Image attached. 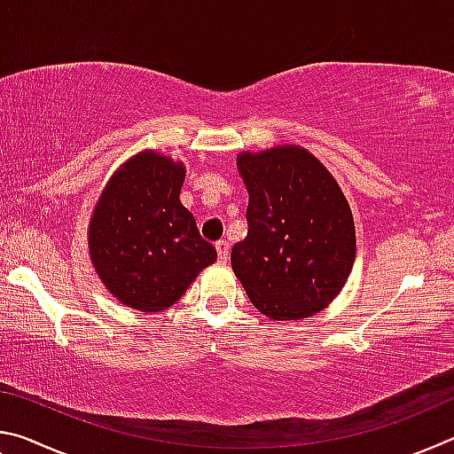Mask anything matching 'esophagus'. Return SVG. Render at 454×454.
<instances>
[{
  "label": "esophagus",
  "instance_id": "obj_1",
  "mask_svg": "<svg viewBox=\"0 0 454 454\" xmlns=\"http://www.w3.org/2000/svg\"><path fill=\"white\" fill-rule=\"evenodd\" d=\"M216 250H218V260H220V262L226 264L228 258H230V246H228V242L226 240H218L216 242Z\"/></svg>",
  "mask_w": 454,
  "mask_h": 454
}]
</instances>
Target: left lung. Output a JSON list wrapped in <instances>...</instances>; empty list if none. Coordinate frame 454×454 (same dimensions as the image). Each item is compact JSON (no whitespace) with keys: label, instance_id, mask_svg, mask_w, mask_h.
<instances>
[{"label":"left lung","instance_id":"obj_1","mask_svg":"<svg viewBox=\"0 0 454 454\" xmlns=\"http://www.w3.org/2000/svg\"><path fill=\"white\" fill-rule=\"evenodd\" d=\"M248 234L232 270L250 302L274 320L309 318L334 301L355 264L350 206L325 166L298 145L240 153Z\"/></svg>","mask_w":454,"mask_h":454}]
</instances>
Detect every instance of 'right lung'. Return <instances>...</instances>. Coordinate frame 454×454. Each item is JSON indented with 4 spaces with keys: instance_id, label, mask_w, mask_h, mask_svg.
<instances>
[{
    "instance_id": "right-lung-1",
    "label": "right lung",
    "mask_w": 454,
    "mask_h": 454,
    "mask_svg": "<svg viewBox=\"0 0 454 454\" xmlns=\"http://www.w3.org/2000/svg\"><path fill=\"white\" fill-rule=\"evenodd\" d=\"M184 166L142 152L107 182L90 224V256L106 288L142 312L164 310L186 292L216 248L180 202Z\"/></svg>"
}]
</instances>
